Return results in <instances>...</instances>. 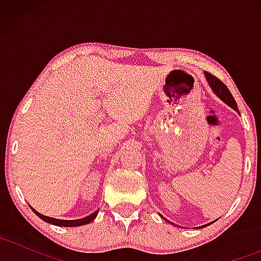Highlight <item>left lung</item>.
I'll use <instances>...</instances> for the list:
<instances>
[{
  "label": "left lung",
  "instance_id": "1",
  "mask_svg": "<svg viewBox=\"0 0 261 261\" xmlns=\"http://www.w3.org/2000/svg\"><path fill=\"white\" fill-rule=\"evenodd\" d=\"M205 77H206V81H207L208 86L211 87L212 92H214L215 94H216L217 97L220 98V99L223 101V103H226L227 106L232 108V109H234L236 112H238V108H237V103H236L234 98H233V95L230 94L229 89L227 88V87L224 86L223 83L221 82V81L217 79V77L212 76L211 73H208V72H205ZM161 217L163 218V220H166V222H167V223L174 224V223H172V222H170V221L167 220V218H164L163 216H161ZM211 223H212V222H210V223H207V224H203V226H200V227H197V228H203V227L208 226V224H211Z\"/></svg>",
  "mask_w": 261,
  "mask_h": 261
}]
</instances>
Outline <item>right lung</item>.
Wrapping results in <instances>:
<instances>
[{"instance_id":"right-lung-1","label":"right lung","mask_w":261,"mask_h":261,"mask_svg":"<svg viewBox=\"0 0 261 261\" xmlns=\"http://www.w3.org/2000/svg\"><path fill=\"white\" fill-rule=\"evenodd\" d=\"M33 211H34V214L37 215L38 217H40L41 220L45 221V222L50 223V224H55V226H60V227H79V226H85V224H88L91 223L93 220H94L95 217H97L98 215V211L99 210H97V211H94L93 214L89 215V216L87 217H83V218H79V220H59V218H53V217H49V216H44V215L39 214L38 211H35L34 208L32 207Z\"/></svg>"}]
</instances>
